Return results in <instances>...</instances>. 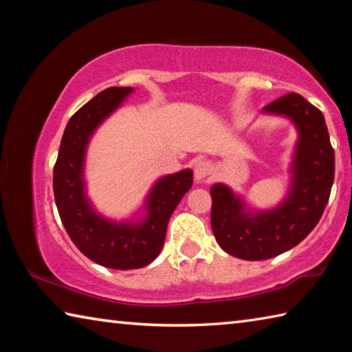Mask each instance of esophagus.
<instances>
[{
	"label": "esophagus",
	"mask_w": 352,
	"mask_h": 352,
	"mask_svg": "<svg viewBox=\"0 0 352 352\" xmlns=\"http://www.w3.org/2000/svg\"><path fill=\"white\" fill-rule=\"evenodd\" d=\"M212 172V164L210 162H205V160H200V162L195 164L194 168V175L197 182H204L205 178Z\"/></svg>",
	"instance_id": "1"
}]
</instances>
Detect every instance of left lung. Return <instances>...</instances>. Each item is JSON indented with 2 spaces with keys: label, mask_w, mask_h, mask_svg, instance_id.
<instances>
[{
  "label": "left lung",
  "mask_w": 352,
  "mask_h": 352,
  "mask_svg": "<svg viewBox=\"0 0 352 352\" xmlns=\"http://www.w3.org/2000/svg\"><path fill=\"white\" fill-rule=\"evenodd\" d=\"M264 111L294 121L298 142L287 197L270 211H248L225 184L211 188V226L226 253L245 261L270 259L298 245L318 223L336 172L324 116L296 93L273 100Z\"/></svg>",
  "instance_id": "left-lung-1"
}]
</instances>
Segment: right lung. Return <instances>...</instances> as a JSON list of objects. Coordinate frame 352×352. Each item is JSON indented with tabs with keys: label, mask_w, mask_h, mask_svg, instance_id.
<instances>
[{
	"label": "right lung",
	"mask_w": 352,
	"mask_h": 352,
	"mask_svg": "<svg viewBox=\"0 0 352 352\" xmlns=\"http://www.w3.org/2000/svg\"><path fill=\"white\" fill-rule=\"evenodd\" d=\"M132 91L130 87L107 88L71 116L52 180L58 216L74 245L96 264L118 270L140 269L157 258L172 212L192 186L190 169L160 178L148 194L146 217L140 222H111L93 210L83 182L87 144L99 124Z\"/></svg>",
	"instance_id": "right-lung-1"
}]
</instances>
